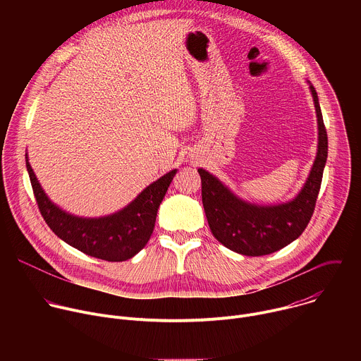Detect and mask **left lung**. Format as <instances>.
Masks as SVG:
<instances>
[{
	"label": "left lung",
	"instance_id": "1",
	"mask_svg": "<svg viewBox=\"0 0 361 361\" xmlns=\"http://www.w3.org/2000/svg\"><path fill=\"white\" fill-rule=\"evenodd\" d=\"M310 88L319 128L316 159L298 194L280 204H255L235 195L207 170L198 169L205 217L213 235L227 248L243 255H266L293 243L310 221L327 161V133L314 87Z\"/></svg>",
	"mask_w": 361,
	"mask_h": 361
}]
</instances>
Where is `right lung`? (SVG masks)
I'll list each match as a JSON object with an SVG mask.
<instances>
[{
  "instance_id": "1",
  "label": "right lung",
  "mask_w": 361,
  "mask_h": 361,
  "mask_svg": "<svg viewBox=\"0 0 361 361\" xmlns=\"http://www.w3.org/2000/svg\"><path fill=\"white\" fill-rule=\"evenodd\" d=\"M41 216L63 241L87 255L106 262H126L148 243L160 204L177 173L171 170L145 187L124 209L104 217H80L60 209L42 190L25 154Z\"/></svg>"
}]
</instances>
